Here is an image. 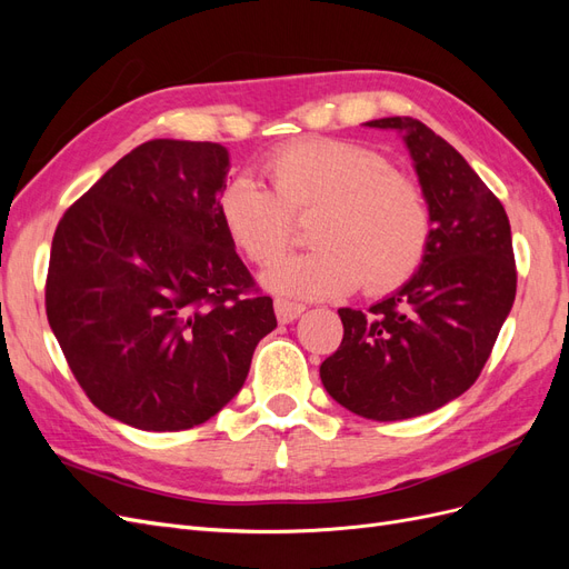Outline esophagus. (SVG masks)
Segmentation results:
<instances>
[{
  "instance_id": "34e87169",
  "label": "esophagus",
  "mask_w": 569,
  "mask_h": 569,
  "mask_svg": "<svg viewBox=\"0 0 569 569\" xmlns=\"http://www.w3.org/2000/svg\"><path fill=\"white\" fill-rule=\"evenodd\" d=\"M303 311H306V306H301V303L284 301V299H278V301H274V316H278V320H280L282 325H287V322H295Z\"/></svg>"
}]
</instances>
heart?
<instances>
[{
  "label": "heart",
  "mask_w": 569,
  "mask_h": 569,
  "mask_svg": "<svg viewBox=\"0 0 569 569\" xmlns=\"http://www.w3.org/2000/svg\"><path fill=\"white\" fill-rule=\"evenodd\" d=\"M272 189L232 178L218 197L230 242L266 266L291 239V216L318 211L306 253L272 263L261 282L289 299H332L360 282L370 295L406 284L425 261L432 213L420 187L391 170L368 147L343 140H301L266 161Z\"/></svg>",
  "instance_id": "1"
}]
</instances>
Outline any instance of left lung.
<instances>
[{
  "label": "left lung",
  "instance_id": "8db88e82",
  "mask_svg": "<svg viewBox=\"0 0 569 569\" xmlns=\"http://www.w3.org/2000/svg\"><path fill=\"white\" fill-rule=\"evenodd\" d=\"M366 126L401 132L432 237L418 272L370 313L339 308L343 339L322 360L320 380L356 416L393 422L475 385L512 308L518 272L503 203L449 142L408 116Z\"/></svg>",
  "mask_w": 569,
  "mask_h": 569
}]
</instances>
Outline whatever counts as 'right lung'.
<instances>
[{
    "label": "right lung",
    "instance_id": "obj_1",
    "mask_svg": "<svg viewBox=\"0 0 569 569\" xmlns=\"http://www.w3.org/2000/svg\"><path fill=\"white\" fill-rule=\"evenodd\" d=\"M230 153L151 140L59 220L47 320L90 401L147 432L211 420L278 327L218 216Z\"/></svg>",
    "mask_w": 569,
    "mask_h": 569
}]
</instances>
